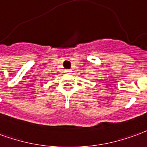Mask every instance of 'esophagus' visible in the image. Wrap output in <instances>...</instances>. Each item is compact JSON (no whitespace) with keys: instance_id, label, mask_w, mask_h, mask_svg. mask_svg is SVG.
I'll return each instance as SVG.
<instances>
[{"instance_id":"obj_1","label":"esophagus","mask_w":147,"mask_h":147,"mask_svg":"<svg viewBox=\"0 0 147 147\" xmlns=\"http://www.w3.org/2000/svg\"><path fill=\"white\" fill-rule=\"evenodd\" d=\"M69 72H71L69 69H66V70H65V73H67V74H68V73H69Z\"/></svg>"}]
</instances>
